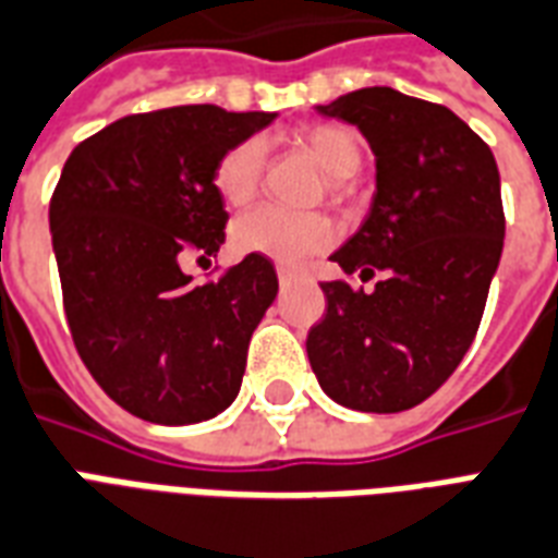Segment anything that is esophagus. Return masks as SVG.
Masks as SVG:
<instances>
[{
    "label": "esophagus",
    "instance_id": "esophagus-1",
    "mask_svg": "<svg viewBox=\"0 0 558 558\" xmlns=\"http://www.w3.org/2000/svg\"><path fill=\"white\" fill-rule=\"evenodd\" d=\"M276 276H279V284H282V288H288V284L291 282H296V270H293V267H284V265H276Z\"/></svg>",
    "mask_w": 558,
    "mask_h": 558
}]
</instances>
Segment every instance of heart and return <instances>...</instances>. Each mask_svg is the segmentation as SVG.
Instances as JSON below:
<instances>
[{"instance_id":"heart-1","label":"heart","mask_w":558,"mask_h":558,"mask_svg":"<svg viewBox=\"0 0 558 558\" xmlns=\"http://www.w3.org/2000/svg\"><path fill=\"white\" fill-rule=\"evenodd\" d=\"M302 148L317 159L331 180H349L364 162V145L343 124H314L300 133ZM267 145L258 136L235 142L223 150L211 171L215 192L230 206H244L256 197L265 174ZM335 241V223L319 211H288L258 206L232 223V247L247 256H265L279 265H300Z\"/></svg>"}]
</instances>
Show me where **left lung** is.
<instances>
[{
    "label": "left lung",
    "instance_id": "obj_1",
    "mask_svg": "<svg viewBox=\"0 0 558 558\" xmlns=\"http://www.w3.org/2000/svg\"><path fill=\"white\" fill-rule=\"evenodd\" d=\"M317 110L357 124L375 154L373 209L331 262L381 279L369 293L319 284L311 369L343 408L399 413L434 396L477 335L507 230L498 162L448 107L390 86Z\"/></svg>",
    "mask_w": 558,
    "mask_h": 558
}]
</instances>
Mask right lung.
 I'll return each instance as SVG.
<instances>
[{
	"label": "right lung",
	"instance_id": "1",
	"mask_svg": "<svg viewBox=\"0 0 558 558\" xmlns=\"http://www.w3.org/2000/svg\"><path fill=\"white\" fill-rule=\"evenodd\" d=\"M276 113L185 104L124 116L84 140L49 203L63 311L81 361L128 413L192 425L235 401L253 331L279 291L265 256L194 284L227 209L211 171Z\"/></svg>",
	"mask_w": 558,
	"mask_h": 558
}]
</instances>
